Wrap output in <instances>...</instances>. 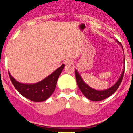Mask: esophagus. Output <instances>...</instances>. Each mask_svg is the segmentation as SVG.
<instances>
[{"label": "esophagus", "instance_id": "esophagus-1", "mask_svg": "<svg viewBox=\"0 0 133 133\" xmlns=\"http://www.w3.org/2000/svg\"><path fill=\"white\" fill-rule=\"evenodd\" d=\"M65 63L66 65H72L73 64V61L72 60H71V59H67V60H65Z\"/></svg>", "mask_w": 133, "mask_h": 133}]
</instances>
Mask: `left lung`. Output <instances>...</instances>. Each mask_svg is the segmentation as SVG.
Listing matches in <instances>:
<instances>
[{
  "instance_id": "obj_1",
  "label": "left lung",
  "mask_w": 133,
  "mask_h": 133,
  "mask_svg": "<svg viewBox=\"0 0 133 133\" xmlns=\"http://www.w3.org/2000/svg\"><path fill=\"white\" fill-rule=\"evenodd\" d=\"M124 70H125V68L123 70L122 75L119 77V80H118L117 82L113 86H112L111 88H110L107 89V90L102 91L97 90H95V89L89 87L88 85L83 81V79H81V76H80V75H79L76 70H75V77H76V80H77V85L79 86L81 92L84 95V96L87 99L91 100V101H102L103 99L109 97L110 95H112L117 90L119 86L121 83H122V79H123V77H124Z\"/></svg>"
}]
</instances>
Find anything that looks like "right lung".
I'll use <instances>...</instances> for the list:
<instances>
[{"mask_svg":"<svg viewBox=\"0 0 133 133\" xmlns=\"http://www.w3.org/2000/svg\"><path fill=\"white\" fill-rule=\"evenodd\" d=\"M64 66L65 65L63 64L45 79L34 84L19 83L16 81L9 73V76L14 88L21 95L31 101L40 102L45 101L54 92L57 80L64 68Z\"/></svg>","mask_w":133,"mask_h":133,"instance_id":"right-lung-1","label":"right lung"}]
</instances>
